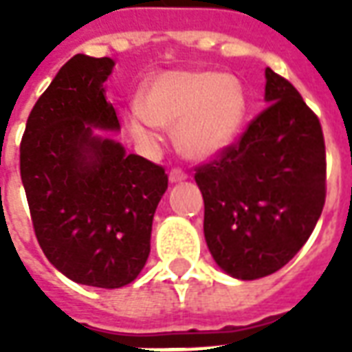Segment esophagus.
Wrapping results in <instances>:
<instances>
[{"instance_id": "obj_1", "label": "esophagus", "mask_w": 352, "mask_h": 352, "mask_svg": "<svg viewBox=\"0 0 352 352\" xmlns=\"http://www.w3.org/2000/svg\"><path fill=\"white\" fill-rule=\"evenodd\" d=\"M184 179H186V173L183 169H171L169 171V183H181Z\"/></svg>"}]
</instances>
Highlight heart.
<instances>
[{
    "mask_svg": "<svg viewBox=\"0 0 352 352\" xmlns=\"http://www.w3.org/2000/svg\"><path fill=\"white\" fill-rule=\"evenodd\" d=\"M247 116L243 85L217 72L175 69L156 75L141 103L128 111V126L141 141H154V130H173L175 145L190 160H209L239 135Z\"/></svg>",
    "mask_w": 352,
    "mask_h": 352,
    "instance_id": "obj_1",
    "label": "heart"
}]
</instances>
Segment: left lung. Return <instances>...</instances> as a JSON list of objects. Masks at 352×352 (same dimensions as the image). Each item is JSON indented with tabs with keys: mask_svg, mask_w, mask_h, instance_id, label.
I'll list each match as a JSON object with an SVG mask.
<instances>
[{
	"mask_svg": "<svg viewBox=\"0 0 352 352\" xmlns=\"http://www.w3.org/2000/svg\"><path fill=\"white\" fill-rule=\"evenodd\" d=\"M267 107L236 145L196 169L204 234L222 272L272 275L309 239L326 198L324 135L287 79L265 69Z\"/></svg>",
	"mask_w": 352,
	"mask_h": 352,
	"instance_id": "obj_1",
	"label": "left lung"
}]
</instances>
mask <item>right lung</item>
<instances>
[{"label":"right lung","mask_w":352,"mask_h":352,"mask_svg":"<svg viewBox=\"0 0 352 352\" xmlns=\"http://www.w3.org/2000/svg\"><path fill=\"white\" fill-rule=\"evenodd\" d=\"M111 58L75 54L28 116L20 177L35 237L58 272L79 285L120 288L151 252L154 211L168 175L96 130L118 131L103 82Z\"/></svg>","instance_id":"add662e5"}]
</instances>
